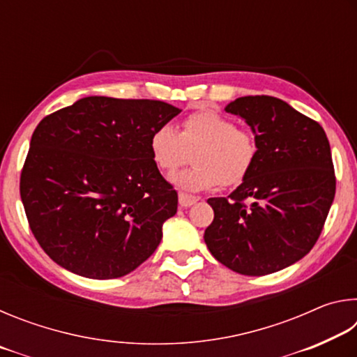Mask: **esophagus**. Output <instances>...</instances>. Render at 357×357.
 Listing matches in <instances>:
<instances>
[{
    "instance_id": "esophagus-1",
    "label": "esophagus",
    "mask_w": 357,
    "mask_h": 357,
    "mask_svg": "<svg viewBox=\"0 0 357 357\" xmlns=\"http://www.w3.org/2000/svg\"><path fill=\"white\" fill-rule=\"evenodd\" d=\"M178 200H179L181 208H190L192 204H195L198 202V198L192 197V195H187V193H184V192H179Z\"/></svg>"
}]
</instances>
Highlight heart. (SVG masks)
<instances>
[{"mask_svg": "<svg viewBox=\"0 0 357 357\" xmlns=\"http://www.w3.org/2000/svg\"><path fill=\"white\" fill-rule=\"evenodd\" d=\"M155 167L170 173L185 164L193 151L195 165L170 176L184 192H203L223 185H238L249 176L258 155V143L250 132L219 112L200 110L183 121L181 132L162 124L149 138Z\"/></svg>", "mask_w": 357, "mask_h": 357, "instance_id": "1", "label": "heart"}]
</instances>
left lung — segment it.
Masks as SVG:
<instances>
[{"label": "left lung", "mask_w": 357, "mask_h": 357, "mask_svg": "<svg viewBox=\"0 0 357 357\" xmlns=\"http://www.w3.org/2000/svg\"><path fill=\"white\" fill-rule=\"evenodd\" d=\"M225 112L252 129L258 155L228 198L208 200L214 220L204 243L234 273L273 274L305 257L321 233L335 195L329 140L317 121L273 96L239 98Z\"/></svg>", "instance_id": "8db88e82"}]
</instances>
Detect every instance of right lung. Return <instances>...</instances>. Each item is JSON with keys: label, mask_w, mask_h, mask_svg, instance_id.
<instances>
[{"label": "right lung", "mask_w": 357, "mask_h": 357, "mask_svg": "<svg viewBox=\"0 0 357 357\" xmlns=\"http://www.w3.org/2000/svg\"><path fill=\"white\" fill-rule=\"evenodd\" d=\"M181 110L160 100L89 96L36 128L22 170L29 228L53 261L88 279H118L153 255L178 193L149 151Z\"/></svg>", "instance_id": "add662e5"}]
</instances>
